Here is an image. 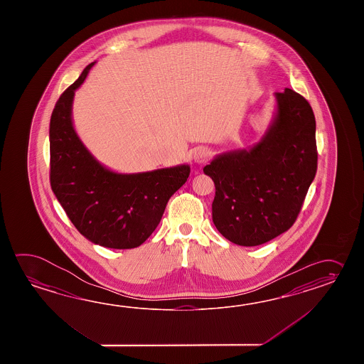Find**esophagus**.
<instances>
[{
    "instance_id": "1",
    "label": "esophagus",
    "mask_w": 364,
    "mask_h": 364,
    "mask_svg": "<svg viewBox=\"0 0 364 364\" xmlns=\"http://www.w3.org/2000/svg\"><path fill=\"white\" fill-rule=\"evenodd\" d=\"M193 161L196 164L205 163L210 157V151L205 147H196L193 152Z\"/></svg>"
}]
</instances>
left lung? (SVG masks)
<instances>
[{
	"label": "left lung",
	"instance_id": "1",
	"mask_svg": "<svg viewBox=\"0 0 364 364\" xmlns=\"http://www.w3.org/2000/svg\"><path fill=\"white\" fill-rule=\"evenodd\" d=\"M274 97L262 139L217 155L203 169L216 187L213 224L226 240L246 247L293 226L316 174V121L309 101L290 88Z\"/></svg>",
	"mask_w": 364,
	"mask_h": 364
}]
</instances>
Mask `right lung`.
I'll list each match as a JSON object with an SVG mask.
<instances>
[{"mask_svg":"<svg viewBox=\"0 0 364 364\" xmlns=\"http://www.w3.org/2000/svg\"><path fill=\"white\" fill-rule=\"evenodd\" d=\"M93 65L62 93L50 117V186L87 240L102 247H138L155 232L171 195L185 185L190 165L127 174L93 157L73 124L74 95Z\"/></svg>","mask_w":364,"mask_h":364,"instance_id":"1","label":"right lung"}]
</instances>
